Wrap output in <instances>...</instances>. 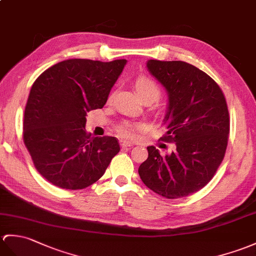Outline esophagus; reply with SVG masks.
Here are the masks:
<instances>
[{"instance_id":"esophagus-1","label":"esophagus","mask_w":256,"mask_h":256,"mask_svg":"<svg viewBox=\"0 0 256 256\" xmlns=\"http://www.w3.org/2000/svg\"><path fill=\"white\" fill-rule=\"evenodd\" d=\"M120 145L122 148H126V147H132L133 146V142H126V140H121L120 142Z\"/></svg>"}]
</instances>
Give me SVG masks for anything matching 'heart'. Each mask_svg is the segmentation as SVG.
Here are the masks:
<instances>
[{
    "mask_svg": "<svg viewBox=\"0 0 256 256\" xmlns=\"http://www.w3.org/2000/svg\"><path fill=\"white\" fill-rule=\"evenodd\" d=\"M134 88L140 98L144 100H150L152 102L159 98L160 96V88L155 82L150 80V77L140 76L134 82ZM112 99V94H110L109 100ZM118 133L122 138H133V126L130 124L123 123L118 126Z\"/></svg>",
    "mask_w": 256,
    "mask_h": 256,
    "instance_id": "obj_1",
    "label": "heart"
}]
</instances>
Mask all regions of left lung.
Returning a JSON list of instances; mask_svg holds the SVG:
<instances>
[{
	"instance_id": "1",
	"label": "left lung",
	"mask_w": 256,
	"mask_h": 256,
	"mask_svg": "<svg viewBox=\"0 0 256 256\" xmlns=\"http://www.w3.org/2000/svg\"><path fill=\"white\" fill-rule=\"evenodd\" d=\"M147 68L168 94L162 140L176 150L160 155L148 146L138 168L142 181L166 198L188 196L215 176L228 144L230 118L224 92L203 70L182 61L150 60Z\"/></svg>"
}]
</instances>
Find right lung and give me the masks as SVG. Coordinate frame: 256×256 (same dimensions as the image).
I'll list each match as a JSON object with an SVG mask.
<instances>
[{
    "mask_svg": "<svg viewBox=\"0 0 256 256\" xmlns=\"http://www.w3.org/2000/svg\"><path fill=\"white\" fill-rule=\"evenodd\" d=\"M126 62L70 58L34 80L24 114V142L36 169L53 186H92L120 152L116 138H92L85 126L87 112L106 104Z\"/></svg>",
    "mask_w": 256,
    "mask_h": 256,
    "instance_id": "obj_1",
    "label": "right lung"
}]
</instances>
